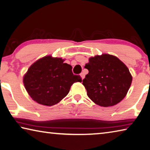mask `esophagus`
<instances>
[{
    "label": "esophagus",
    "instance_id": "34e87169",
    "mask_svg": "<svg viewBox=\"0 0 150 150\" xmlns=\"http://www.w3.org/2000/svg\"><path fill=\"white\" fill-rule=\"evenodd\" d=\"M80 75H81V78H82V79H83L84 78V74L83 73H81V74H80Z\"/></svg>",
    "mask_w": 150,
    "mask_h": 150
}]
</instances>
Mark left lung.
<instances>
[{
	"label": "left lung",
	"mask_w": 150,
	"mask_h": 150,
	"mask_svg": "<svg viewBox=\"0 0 150 150\" xmlns=\"http://www.w3.org/2000/svg\"><path fill=\"white\" fill-rule=\"evenodd\" d=\"M88 61L84 66L88 73L83 80L87 96L103 107L120 102L132 80L128 67L116 56L107 54L91 57Z\"/></svg>",
	"instance_id": "8db88e82"
}]
</instances>
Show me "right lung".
I'll return each instance as SVG.
<instances>
[{"instance_id":"add662e5","label":"right lung","mask_w":150,"mask_h":150,"mask_svg":"<svg viewBox=\"0 0 150 150\" xmlns=\"http://www.w3.org/2000/svg\"><path fill=\"white\" fill-rule=\"evenodd\" d=\"M61 58L47 56L33 64L23 77L27 92L34 101L52 106L59 102L69 93L71 86L81 82L74 75L72 67Z\"/></svg>"}]
</instances>
